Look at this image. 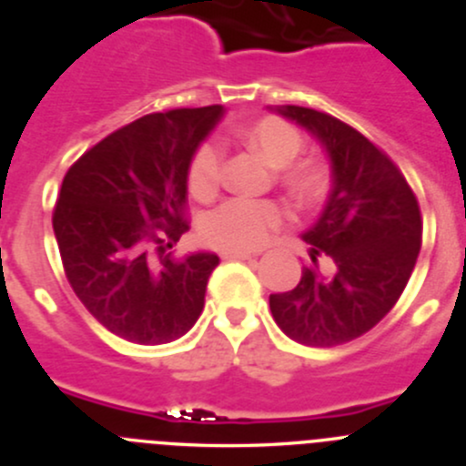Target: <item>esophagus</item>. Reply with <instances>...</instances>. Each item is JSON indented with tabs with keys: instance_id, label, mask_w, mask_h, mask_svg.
Returning <instances> with one entry per match:
<instances>
[{
	"instance_id": "1",
	"label": "esophagus",
	"mask_w": 466,
	"mask_h": 466,
	"mask_svg": "<svg viewBox=\"0 0 466 466\" xmlns=\"http://www.w3.org/2000/svg\"><path fill=\"white\" fill-rule=\"evenodd\" d=\"M253 253L248 250H222V259H250Z\"/></svg>"
}]
</instances>
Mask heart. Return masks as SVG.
Segmentation results:
<instances>
[{"label":"heart","instance_id":"obj_1","mask_svg":"<svg viewBox=\"0 0 466 466\" xmlns=\"http://www.w3.org/2000/svg\"><path fill=\"white\" fill-rule=\"evenodd\" d=\"M235 135L246 146L279 167V178L300 202H314L327 191V169L319 161H294L303 150V135L281 117H261L239 126ZM222 147L205 141L191 155L187 183L191 194L207 198L222 178ZM288 220L286 207L272 200L231 198L207 216L202 235L222 250H255L270 239V233Z\"/></svg>","mask_w":466,"mask_h":466}]
</instances>
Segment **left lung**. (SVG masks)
<instances>
[{
  "label": "left lung",
  "instance_id": "1",
  "mask_svg": "<svg viewBox=\"0 0 466 466\" xmlns=\"http://www.w3.org/2000/svg\"><path fill=\"white\" fill-rule=\"evenodd\" d=\"M325 147L331 191L303 233L311 266L289 292L270 294L272 319L308 347H338L373 329L395 308L420 250L419 202L401 169L362 133L314 108L277 106ZM319 256H329L322 273Z\"/></svg>",
  "mask_w": 466,
  "mask_h": 466
}]
</instances>
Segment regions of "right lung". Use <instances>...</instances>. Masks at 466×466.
Masks as SVG:
<instances>
[{"label": "right lung", "instance_id": "right-lung-1", "mask_svg": "<svg viewBox=\"0 0 466 466\" xmlns=\"http://www.w3.org/2000/svg\"><path fill=\"white\" fill-rule=\"evenodd\" d=\"M222 113L213 104L144 115L65 174L52 216L65 275L93 319L124 340H178L202 314L220 259H177L169 248L189 231L191 155Z\"/></svg>", "mask_w": 466, "mask_h": 466}]
</instances>
